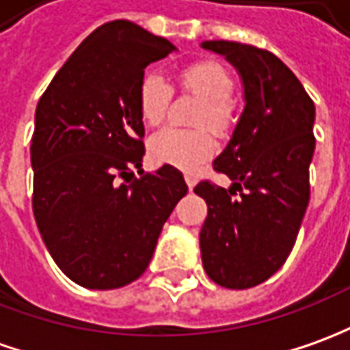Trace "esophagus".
<instances>
[{
  "label": "esophagus",
  "mask_w": 350,
  "mask_h": 350,
  "mask_svg": "<svg viewBox=\"0 0 350 350\" xmlns=\"http://www.w3.org/2000/svg\"><path fill=\"white\" fill-rule=\"evenodd\" d=\"M185 184H187V187H189V189H193L195 184H197V182H195V178H193V176L185 174Z\"/></svg>",
  "instance_id": "1"
}]
</instances>
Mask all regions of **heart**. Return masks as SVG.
I'll return each instance as SVG.
<instances>
[{
    "mask_svg": "<svg viewBox=\"0 0 350 350\" xmlns=\"http://www.w3.org/2000/svg\"><path fill=\"white\" fill-rule=\"evenodd\" d=\"M180 84L184 90L191 92L201 99V107L197 111L195 122L208 124L222 132L232 120V78L224 66L215 61H201L191 66H185L180 72ZM170 103V85L161 75H147L142 80L137 105L142 118L149 126L163 122L166 109ZM215 135L208 128H163L151 137V155L159 163L180 166V168H195L215 153Z\"/></svg>",
    "mask_w": 350,
    "mask_h": 350,
    "instance_id": "1",
    "label": "heart"
}]
</instances>
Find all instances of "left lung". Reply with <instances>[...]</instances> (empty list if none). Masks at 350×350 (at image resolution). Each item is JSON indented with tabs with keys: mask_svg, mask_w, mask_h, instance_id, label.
I'll use <instances>...</instances> for the list:
<instances>
[{
	"mask_svg": "<svg viewBox=\"0 0 350 350\" xmlns=\"http://www.w3.org/2000/svg\"><path fill=\"white\" fill-rule=\"evenodd\" d=\"M203 49L226 57L243 84V113L216 157L232 185L199 182L208 215L199 234L208 278L247 289L274 275L293 249L310 199L316 109L297 76L270 51L211 40Z\"/></svg>",
	"mask_w": 350,
	"mask_h": 350,
	"instance_id": "1",
	"label": "left lung"
}]
</instances>
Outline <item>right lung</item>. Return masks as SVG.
Segmentation results:
<instances>
[{
    "label": "right lung",
    "mask_w": 350,
    "mask_h": 350,
    "mask_svg": "<svg viewBox=\"0 0 350 350\" xmlns=\"http://www.w3.org/2000/svg\"><path fill=\"white\" fill-rule=\"evenodd\" d=\"M172 51L130 21L107 23L76 47L36 107V224L63 274L88 289L124 287L144 274L187 193L174 166L142 170L139 85L145 66Z\"/></svg>",
    "instance_id": "right-lung-1"
}]
</instances>
